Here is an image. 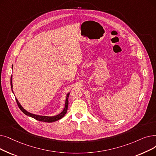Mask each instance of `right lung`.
<instances>
[{"label": "right lung", "instance_id": "obj_1", "mask_svg": "<svg viewBox=\"0 0 156 156\" xmlns=\"http://www.w3.org/2000/svg\"><path fill=\"white\" fill-rule=\"evenodd\" d=\"M12 80V75H11V90L13 92ZM13 94H14V92H13ZM69 94H70V92H68L66 95L64 110L62 111V112H60L59 114H58V115H55V116H43V115H36V114L30 113V112L27 111L26 110H25L24 108H23V106L21 105H20V103L18 101V100L17 99V98H16L17 105H18V107L20 108V109L21 110L22 112L24 114H25L26 115L35 119H36L39 121L46 122H55L57 120H60V119H62L66 115V113L67 112V108H68V98H69Z\"/></svg>", "mask_w": 156, "mask_h": 156}]
</instances>
